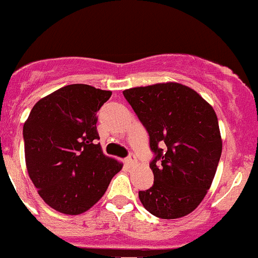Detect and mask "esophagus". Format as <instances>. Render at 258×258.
Instances as JSON below:
<instances>
[{"mask_svg":"<svg viewBox=\"0 0 258 258\" xmlns=\"http://www.w3.org/2000/svg\"><path fill=\"white\" fill-rule=\"evenodd\" d=\"M126 165H128V166H133V165L136 164V156H135V154H130L128 156H127L126 158Z\"/></svg>","mask_w":258,"mask_h":258,"instance_id":"esophagus-1","label":"esophagus"}]
</instances>
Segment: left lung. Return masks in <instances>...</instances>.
<instances>
[{"label": "left lung", "instance_id": "left-lung-1", "mask_svg": "<svg viewBox=\"0 0 258 258\" xmlns=\"http://www.w3.org/2000/svg\"><path fill=\"white\" fill-rule=\"evenodd\" d=\"M149 135L154 184L138 193L162 220L194 211L211 186L222 154L217 115L191 88L177 82L122 92Z\"/></svg>", "mask_w": 258, "mask_h": 258}]
</instances>
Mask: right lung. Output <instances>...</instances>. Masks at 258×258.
<instances>
[{
    "mask_svg": "<svg viewBox=\"0 0 258 258\" xmlns=\"http://www.w3.org/2000/svg\"><path fill=\"white\" fill-rule=\"evenodd\" d=\"M110 97L90 85H68L38 100L25 121L29 177L44 203L61 214L91 209L122 168L97 143V111Z\"/></svg>",
    "mask_w": 258,
    "mask_h": 258,
    "instance_id": "add662e5",
    "label": "right lung"
}]
</instances>
